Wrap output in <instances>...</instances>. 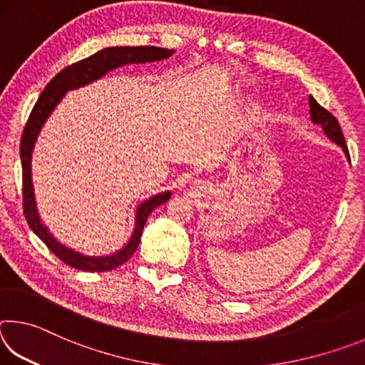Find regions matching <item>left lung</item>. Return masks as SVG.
I'll use <instances>...</instances> for the list:
<instances>
[{
  "label": "left lung",
  "mask_w": 365,
  "mask_h": 365,
  "mask_svg": "<svg viewBox=\"0 0 365 365\" xmlns=\"http://www.w3.org/2000/svg\"><path fill=\"white\" fill-rule=\"evenodd\" d=\"M309 114H311V120L322 127L324 133L333 141V143L341 146L343 153L346 154V158H348V160H349V151H348V146H346V143H344V137H343L341 127H339L338 120L329 113V110L320 106V104L314 100L312 96H309Z\"/></svg>",
  "instance_id": "8db88e82"
}]
</instances>
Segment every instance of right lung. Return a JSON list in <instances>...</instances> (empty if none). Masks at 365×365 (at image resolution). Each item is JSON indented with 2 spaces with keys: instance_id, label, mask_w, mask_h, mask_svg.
I'll return each instance as SVG.
<instances>
[{
  "instance_id": "1",
  "label": "right lung",
  "mask_w": 365,
  "mask_h": 365,
  "mask_svg": "<svg viewBox=\"0 0 365 365\" xmlns=\"http://www.w3.org/2000/svg\"><path fill=\"white\" fill-rule=\"evenodd\" d=\"M174 54V49H165L158 46H109L101 51L91 54L90 58H85L78 63L72 64L61 71L45 90L41 91L38 101L30 113L27 125L24 128L21 138V164H22V197H24V214H26L27 224L32 228L34 233L43 243L48 246V250L56 255L61 261L71 265L73 269L86 270V272H106L119 267L123 262H127L132 257L135 250L138 248L141 233L146 224L148 215H150L158 206L164 205L170 200V191H163L151 197H148L141 205H138L135 211V227L128 238V242L122 246L119 251L106 256H86L76 250L64 246L53 233L43 225L40 219L38 209H36L34 183H32V153L36 143V138L41 132L43 125L48 120V117L56 109L58 104L63 101L67 91L82 88L85 85L93 83L95 80L106 76L108 72L119 69V67L128 64H145L154 63V61H163L170 58Z\"/></svg>"
}]
</instances>
